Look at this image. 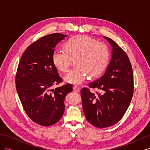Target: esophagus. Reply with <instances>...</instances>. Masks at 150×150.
Segmentation results:
<instances>
[{"label": "esophagus", "instance_id": "34e87169", "mask_svg": "<svg viewBox=\"0 0 150 150\" xmlns=\"http://www.w3.org/2000/svg\"><path fill=\"white\" fill-rule=\"evenodd\" d=\"M73 89H74V91L75 92H79V91H80L79 88L78 87V86H73Z\"/></svg>", "mask_w": 150, "mask_h": 150}]
</instances>
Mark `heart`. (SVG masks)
Instances as JSON below:
<instances>
[{
    "label": "heart",
    "instance_id": "b5f03b06",
    "mask_svg": "<svg viewBox=\"0 0 150 150\" xmlns=\"http://www.w3.org/2000/svg\"><path fill=\"white\" fill-rule=\"evenodd\" d=\"M64 49L53 52L52 62L57 69L66 72L74 58L75 64L64 77L69 83L81 84L86 74L91 78L97 76L102 73L108 64L110 51L107 45L89 36H73L66 40Z\"/></svg>",
    "mask_w": 150,
    "mask_h": 150
}]
</instances>
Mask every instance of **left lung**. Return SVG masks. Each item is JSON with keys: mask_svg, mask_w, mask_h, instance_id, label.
<instances>
[{"mask_svg": "<svg viewBox=\"0 0 150 150\" xmlns=\"http://www.w3.org/2000/svg\"><path fill=\"white\" fill-rule=\"evenodd\" d=\"M104 38L112 47L111 60L105 73L89 85L101 93H93L88 88L81 90L86 118L99 128L120 121L128 110L134 90L133 69L128 56L114 40Z\"/></svg>", "mask_w": 150, "mask_h": 150, "instance_id": "left-lung-1", "label": "left lung"}]
</instances>
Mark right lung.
I'll use <instances>...</instances> for the list:
<instances>
[{"label": "right lung", "mask_w": 150, "mask_h": 150, "mask_svg": "<svg viewBox=\"0 0 150 150\" xmlns=\"http://www.w3.org/2000/svg\"><path fill=\"white\" fill-rule=\"evenodd\" d=\"M65 37L54 33L40 38L25 49L18 65L16 86L22 105L29 118L42 126L61 120L65 97L72 91L71 84L52 88L62 81L52 62V54Z\"/></svg>", "instance_id": "obj_1"}]
</instances>
